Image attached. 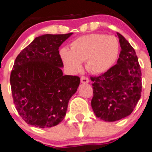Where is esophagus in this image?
Returning <instances> with one entry per match:
<instances>
[{
    "label": "esophagus",
    "instance_id": "1",
    "mask_svg": "<svg viewBox=\"0 0 152 152\" xmlns=\"http://www.w3.org/2000/svg\"><path fill=\"white\" fill-rule=\"evenodd\" d=\"M89 79L88 78L85 77V76H82V77L81 78V82L82 83V84H87V83H89Z\"/></svg>",
    "mask_w": 152,
    "mask_h": 152
}]
</instances>
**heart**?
<instances>
[{"mask_svg": "<svg viewBox=\"0 0 152 152\" xmlns=\"http://www.w3.org/2000/svg\"><path fill=\"white\" fill-rule=\"evenodd\" d=\"M119 53V41L114 36L89 34L74 40L70 50L62 49L60 57L72 71H80L81 63L87 61V68L89 71L100 74L114 66Z\"/></svg>", "mask_w": 152, "mask_h": 152, "instance_id": "b5f03b06", "label": "heart"}]
</instances>
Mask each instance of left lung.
Listing matches in <instances>:
<instances>
[{
    "label": "left lung",
    "mask_w": 152,
    "mask_h": 152,
    "mask_svg": "<svg viewBox=\"0 0 152 152\" xmlns=\"http://www.w3.org/2000/svg\"><path fill=\"white\" fill-rule=\"evenodd\" d=\"M121 52L117 63L109 71L91 77L95 116L105 122H115L132 112L141 95V71L135 49L120 33Z\"/></svg>",
    "instance_id": "1"
}]
</instances>
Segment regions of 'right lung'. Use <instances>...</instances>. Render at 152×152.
Segmentation results:
<instances>
[{"instance_id":"right-lung-1","label":"right lung","mask_w":152,"mask_h":152,"mask_svg":"<svg viewBox=\"0 0 152 152\" xmlns=\"http://www.w3.org/2000/svg\"><path fill=\"white\" fill-rule=\"evenodd\" d=\"M73 33L36 37L16 58L10 84L14 103L25 122L40 128L63 120L80 79L64 76L59 47Z\"/></svg>"}]
</instances>
